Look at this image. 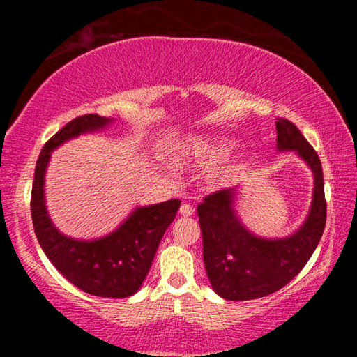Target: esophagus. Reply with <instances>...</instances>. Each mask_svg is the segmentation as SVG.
Returning <instances> with one entry per match:
<instances>
[{"instance_id": "esophagus-1", "label": "esophagus", "mask_w": 357, "mask_h": 357, "mask_svg": "<svg viewBox=\"0 0 357 357\" xmlns=\"http://www.w3.org/2000/svg\"><path fill=\"white\" fill-rule=\"evenodd\" d=\"M179 213H181V215L183 217H190L193 213H195V209H193L190 204H181V208H179Z\"/></svg>"}]
</instances>
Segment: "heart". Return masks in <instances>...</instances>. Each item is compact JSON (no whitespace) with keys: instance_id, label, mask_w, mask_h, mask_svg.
I'll list each match as a JSON object with an SVG mask.
<instances>
[{"instance_id":"obj_1","label":"heart","mask_w":357,"mask_h":357,"mask_svg":"<svg viewBox=\"0 0 357 357\" xmlns=\"http://www.w3.org/2000/svg\"><path fill=\"white\" fill-rule=\"evenodd\" d=\"M238 148V143L227 137L187 135L170 143L168 159L183 168H200L217 165L227 160ZM239 167H215L206 176L209 189H222L236 178Z\"/></svg>"}]
</instances>
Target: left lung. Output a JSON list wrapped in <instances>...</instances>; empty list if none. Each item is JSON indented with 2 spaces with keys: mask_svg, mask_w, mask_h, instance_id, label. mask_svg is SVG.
I'll return each instance as SVG.
<instances>
[{
  "mask_svg": "<svg viewBox=\"0 0 357 357\" xmlns=\"http://www.w3.org/2000/svg\"><path fill=\"white\" fill-rule=\"evenodd\" d=\"M277 151L293 153L313 174L312 204L302 225L283 238L252 233L238 214L243 185L220 190L198 204L203 261L211 287L227 301H249L275 293L301 273L326 225L324 181L319 157L299 129L277 118Z\"/></svg>",
  "mask_w": 357,
  "mask_h": 357,
  "instance_id": "8db88e82",
  "label": "left lung"
}]
</instances>
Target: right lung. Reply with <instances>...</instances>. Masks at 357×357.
Wrapping results in <instances>:
<instances>
[{
  "mask_svg": "<svg viewBox=\"0 0 357 357\" xmlns=\"http://www.w3.org/2000/svg\"><path fill=\"white\" fill-rule=\"evenodd\" d=\"M114 118L83 114L72 119L42 148L36 164L31 215L36 236L52 264L84 293L123 299L135 294L146 279L165 229L176 217L179 200L137 206L112 233L78 239L59 231L45 202V173L52 153L66 142L104 132Z\"/></svg>",
  "mask_w": 357,
  "mask_h": 357,
  "instance_id": "right-lung-1",
  "label": "right lung"
}]
</instances>
